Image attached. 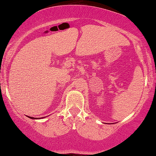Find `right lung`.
<instances>
[{"label":"right lung","instance_id":"right-lung-1","mask_svg":"<svg viewBox=\"0 0 156 156\" xmlns=\"http://www.w3.org/2000/svg\"><path fill=\"white\" fill-rule=\"evenodd\" d=\"M29 118H30V119H34L33 117H29ZM35 119H36V118H35Z\"/></svg>","mask_w":156,"mask_h":156}]
</instances>
